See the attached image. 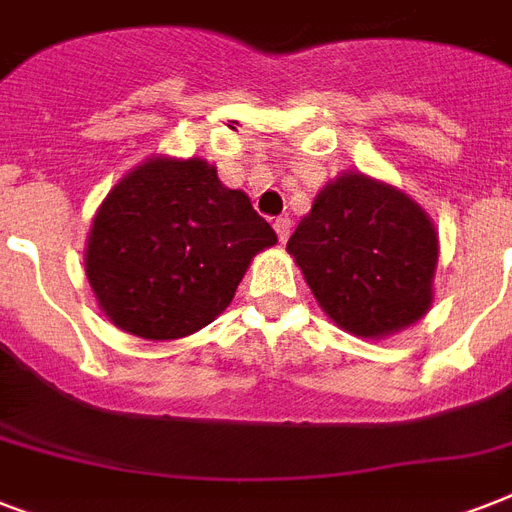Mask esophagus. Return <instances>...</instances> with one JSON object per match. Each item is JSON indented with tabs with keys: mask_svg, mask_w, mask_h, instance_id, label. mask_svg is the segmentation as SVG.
<instances>
[{
	"mask_svg": "<svg viewBox=\"0 0 512 512\" xmlns=\"http://www.w3.org/2000/svg\"><path fill=\"white\" fill-rule=\"evenodd\" d=\"M273 228H276V236H279V241H287L289 233H292V220H289V217H279V220L273 223Z\"/></svg>",
	"mask_w": 512,
	"mask_h": 512,
	"instance_id": "1",
	"label": "esophagus"
}]
</instances>
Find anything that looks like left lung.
Listing matches in <instances>:
<instances>
[{"label": "left lung", "mask_w": 512, "mask_h": 512, "mask_svg": "<svg viewBox=\"0 0 512 512\" xmlns=\"http://www.w3.org/2000/svg\"><path fill=\"white\" fill-rule=\"evenodd\" d=\"M287 249L321 308L350 335H393L428 313L436 228L390 185L361 172L327 183Z\"/></svg>", "instance_id": "8db88e82"}]
</instances>
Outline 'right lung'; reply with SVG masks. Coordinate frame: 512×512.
Segmentation results:
<instances>
[{"label": "right lung", "instance_id": "obj_1", "mask_svg": "<svg viewBox=\"0 0 512 512\" xmlns=\"http://www.w3.org/2000/svg\"><path fill=\"white\" fill-rule=\"evenodd\" d=\"M276 233L247 193L204 159H148L100 204L84 268L116 327L177 340L207 327L236 295L249 260Z\"/></svg>", "mask_w": 512, "mask_h": 512}]
</instances>
